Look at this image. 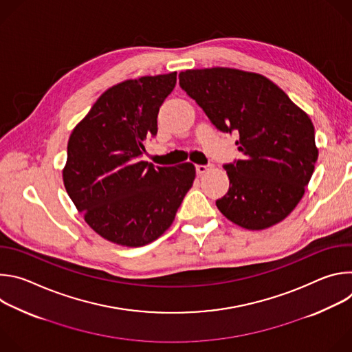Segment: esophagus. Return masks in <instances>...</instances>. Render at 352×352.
I'll return each instance as SVG.
<instances>
[{
  "label": "esophagus",
  "instance_id": "1",
  "mask_svg": "<svg viewBox=\"0 0 352 352\" xmlns=\"http://www.w3.org/2000/svg\"><path fill=\"white\" fill-rule=\"evenodd\" d=\"M209 167H210V166H202V164H197V166H196V173H197L199 175H202V174H205V173L209 170Z\"/></svg>",
  "mask_w": 352,
  "mask_h": 352
}]
</instances>
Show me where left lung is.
I'll use <instances>...</instances> for the list:
<instances>
[{
	"mask_svg": "<svg viewBox=\"0 0 352 352\" xmlns=\"http://www.w3.org/2000/svg\"><path fill=\"white\" fill-rule=\"evenodd\" d=\"M179 86L217 129L239 133L243 159L224 164L230 189L216 202L219 210L246 230L283 221L302 199L319 155L308 114L255 72L188 69Z\"/></svg>",
	"mask_w": 352,
	"mask_h": 352,
	"instance_id": "1",
	"label": "left lung"
}]
</instances>
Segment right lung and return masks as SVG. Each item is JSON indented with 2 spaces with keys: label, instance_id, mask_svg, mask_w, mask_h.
I'll return each mask as SVG.
<instances>
[{
  "label": "right lung",
  "instance_id": "right-lung-1",
  "mask_svg": "<svg viewBox=\"0 0 352 352\" xmlns=\"http://www.w3.org/2000/svg\"><path fill=\"white\" fill-rule=\"evenodd\" d=\"M175 83L171 72L114 85L69 136L65 189L89 227L110 242L136 248L157 239L193 184L192 163L155 168L140 160Z\"/></svg>",
  "mask_w": 352,
  "mask_h": 352
}]
</instances>
